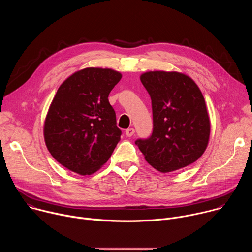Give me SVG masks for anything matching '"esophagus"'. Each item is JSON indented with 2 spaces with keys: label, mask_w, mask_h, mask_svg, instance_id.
Listing matches in <instances>:
<instances>
[{
  "label": "esophagus",
  "mask_w": 252,
  "mask_h": 252,
  "mask_svg": "<svg viewBox=\"0 0 252 252\" xmlns=\"http://www.w3.org/2000/svg\"><path fill=\"white\" fill-rule=\"evenodd\" d=\"M133 134H134V129H133L132 127L126 129V136L130 137V136H132Z\"/></svg>",
  "instance_id": "esophagus-1"
}]
</instances>
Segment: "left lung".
Here are the masks:
<instances>
[{
  "label": "left lung",
  "mask_w": 252,
  "mask_h": 252,
  "mask_svg": "<svg viewBox=\"0 0 252 252\" xmlns=\"http://www.w3.org/2000/svg\"><path fill=\"white\" fill-rule=\"evenodd\" d=\"M151 95L154 129L135 145L146 160L160 172H170L196 161L206 150L210 121L204 97L189 76L155 70L140 76Z\"/></svg>",
  "instance_id": "left-lung-1"
}]
</instances>
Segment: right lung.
<instances>
[{
  "label": "right lung",
  "instance_id": "add662e5",
  "mask_svg": "<svg viewBox=\"0 0 252 252\" xmlns=\"http://www.w3.org/2000/svg\"><path fill=\"white\" fill-rule=\"evenodd\" d=\"M122 74L112 68L76 71L58 89L44 125L46 146L62 165L92 174L111 158L121 139L109 94Z\"/></svg>",
  "mask_w": 252,
  "mask_h": 252
}]
</instances>
